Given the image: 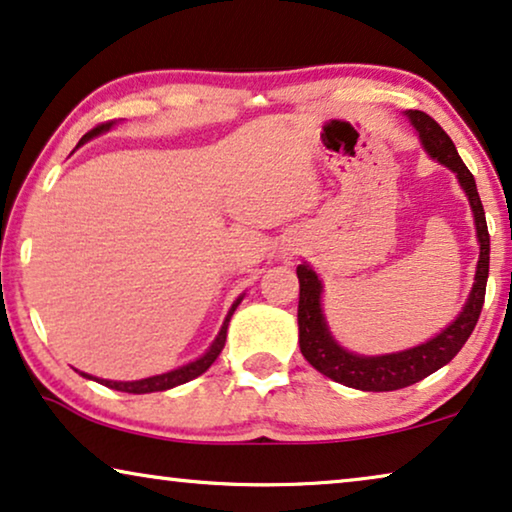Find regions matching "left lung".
I'll return each mask as SVG.
<instances>
[{
  "mask_svg": "<svg viewBox=\"0 0 512 512\" xmlns=\"http://www.w3.org/2000/svg\"><path fill=\"white\" fill-rule=\"evenodd\" d=\"M409 120L420 133L422 145L439 159L443 166H448L457 173V180L469 196L473 217H476V233L480 242V261L476 270V281H473L469 302H466L462 314L448 325L441 335L429 339L427 344H420L409 351L379 355V358H365L344 351L342 346L335 344L325 328V318L321 311V281L309 265H298L300 279V302H298V325H300V351L305 360L328 379L344 383L348 388L367 390V392H388L399 390L406 385H413L434 374L436 369L448 365L450 360L459 353V348L466 344L476 328L480 311L485 302L487 274H490V233H487L485 210L480 203L476 180L471 170L464 166L455 150V143L450 140L446 131L439 127V122L432 120L422 110H409Z\"/></svg>",
  "mask_w": 512,
  "mask_h": 512,
  "instance_id": "left-lung-1",
  "label": "left lung"
}]
</instances>
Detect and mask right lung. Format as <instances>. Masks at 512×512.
Returning a JSON list of instances; mask_svg holds the SVG:
<instances>
[{
	"label": "right lung",
	"mask_w": 512,
	"mask_h": 512,
	"mask_svg": "<svg viewBox=\"0 0 512 512\" xmlns=\"http://www.w3.org/2000/svg\"><path fill=\"white\" fill-rule=\"evenodd\" d=\"M108 127H110V122L99 124V127H94L90 133H87V136H83V140H80L78 145H83L85 140H90V138L96 136V133H99V131H106ZM240 300H242V298H238V302H235V305L231 307V311H228L226 321H224V325H221L219 337L214 339V344L210 346V351H207V353L203 355V358H198L196 362H189V365L175 369V372L159 374V376H150V379H143V381H129V383H124V381H101V383L108 385V388H113V390L131 392V395H145V392H161V390L175 388V385H182V383H187V381H191V379H196V376H201L203 372H207V369L212 367V362L219 358V353L224 351L228 321H231L233 311H235V307L240 305ZM83 376H87V374H83ZM87 379H90V376H87Z\"/></svg>",
	"instance_id": "add662e5"
}]
</instances>
